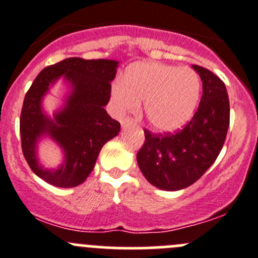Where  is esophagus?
<instances>
[{"label":"esophagus","mask_w":258,"mask_h":258,"mask_svg":"<svg viewBox=\"0 0 258 258\" xmlns=\"http://www.w3.org/2000/svg\"><path fill=\"white\" fill-rule=\"evenodd\" d=\"M134 123H135V121L132 118H124V119H122V121H121L122 127H127L128 124H134Z\"/></svg>","instance_id":"obj_1"}]
</instances>
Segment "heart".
Returning a JSON list of instances; mask_svg holds the SVG:
<instances>
[{
	"label": "heart",
	"mask_w": 258,
	"mask_h": 258,
	"mask_svg": "<svg viewBox=\"0 0 258 258\" xmlns=\"http://www.w3.org/2000/svg\"><path fill=\"white\" fill-rule=\"evenodd\" d=\"M199 76L187 67L159 61L134 62L123 82H114L111 102L118 116L136 112L144 101L149 123L157 131L170 132L192 117L201 97Z\"/></svg>",
	"instance_id": "1"
}]
</instances>
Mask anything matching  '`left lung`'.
<instances>
[{
    "instance_id": "left-lung-1",
    "label": "left lung",
    "mask_w": 258,
    "mask_h": 258,
    "mask_svg": "<svg viewBox=\"0 0 258 258\" xmlns=\"http://www.w3.org/2000/svg\"><path fill=\"white\" fill-rule=\"evenodd\" d=\"M203 82V94L191 121L175 134L144 130L145 142L137 164L147 181L162 190H180L194 184L218 157L229 126L226 86L214 73L192 66Z\"/></svg>"
}]
</instances>
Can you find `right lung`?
Returning a JSON list of instances; mask_svg holds the SVG:
<instances>
[{"label":"right lung","mask_w":258,"mask_h":258,"mask_svg":"<svg viewBox=\"0 0 258 258\" xmlns=\"http://www.w3.org/2000/svg\"><path fill=\"white\" fill-rule=\"evenodd\" d=\"M117 67L116 60L68 57L44 68L35 78L22 104L20 135L25 159L42 180L59 187L82 184L103 145L118 135L121 124L104 109ZM60 76L71 84L72 92L66 106L51 120L42 112L41 101ZM42 136L51 137L64 152L66 159L57 169H44L37 162V141Z\"/></svg>","instance_id":"1"}]
</instances>
